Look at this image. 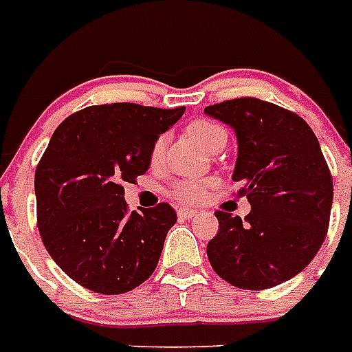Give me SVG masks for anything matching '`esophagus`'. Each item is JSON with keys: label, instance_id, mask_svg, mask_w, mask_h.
Wrapping results in <instances>:
<instances>
[{"label": "esophagus", "instance_id": "obj_1", "mask_svg": "<svg viewBox=\"0 0 352 352\" xmlns=\"http://www.w3.org/2000/svg\"><path fill=\"white\" fill-rule=\"evenodd\" d=\"M177 214H179L181 219H192V217L196 214V211H194V209H188V207H181V209L177 211Z\"/></svg>", "mask_w": 352, "mask_h": 352}]
</instances>
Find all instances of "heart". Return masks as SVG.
<instances>
[{"label":"heart","instance_id":"1","mask_svg":"<svg viewBox=\"0 0 352 352\" xmlns=\"http://www.w3.org/2000/svg\"><path fill=\"white\" fill-rule=\"evenodd\" d=\"M186 131L198 145H201L207 151H214L219 145H224L226 135H228L221 124L207 120V118H198V120L190 122ZM164 151H166V138L158 135L154 139L151 153H148V162H151L153 168L162 164ZM214 183L217 181L211 179V177H207V179H181V181L169 184L168 194L177 201H181V204H198V201L206 198L207 190L213 188Z\"/></svg>","mask_w":352,"mask_h":352}]
</instances>
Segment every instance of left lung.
<instances>
[{
    "mask_svg": "<svg viewBox=\"0 0 352 352\" xmlns=\"http://www.w3.org/2000/svg\"><path fill=\"white\" fill-rule=\"evenodd\" d=\"M236 130L239 153L232 179L251 213L241 221L217 211L219 234L207 243L214 273L243 290L277 287L307 267L324 243L333 183L309 124L258 98L204 109Z\"/></svg>",
    "mask_w": 352,
    "mask_h": 352,
    "instance_id": "obj_1",
    "label": "left lung"
}]
</instances>
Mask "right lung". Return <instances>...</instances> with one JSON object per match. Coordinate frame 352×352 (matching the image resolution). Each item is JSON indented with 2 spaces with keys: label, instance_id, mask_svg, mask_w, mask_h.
<instances>
[{
  "label": "right lung",
  "instance_id": "1",
  "mask_svg": "<svg viewBox=\"0 0 352 352\" xmlns=\"http://www.w3.org/2000/svg\"><path fill=\"white\" fill-rule=\"evenodd\" d=\"M184 107L105 103L58 126L35 169L37 226L60 270L98 294H124L145 283L177 222L169 204L130 211L124 183L151 162L154 139Z\"/></svg>",
  "mask_w": 352,
  "mask_h": 352
}]
</instances>
